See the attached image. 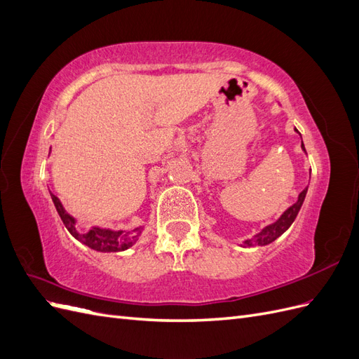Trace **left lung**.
<instances>
[{"label":"left lung","instance_id":"8db88e82","mask_svg":"<svg viewBox=\"0 0 359 359\" xmlns=\"http://www.w3.org/2000/svg\"><path fill=\"white\" fill-rule=\"evenodd\" d=\"M295 132L299 133L297 128H295ZM299 136H301V135H299ZM301 148H302L304 153H306V148H304V144H301ZM307 190H309V187L304 189V190L299 193V196H298L297 202L293 203L292 206H289V208H287L283 214H281L274 223H271V224L265 226L262 231L257 232V233L253 235L252 238H247V240H244L243 244H240V245H241V247H255V245L264 247V245H268V244H271L273 241H276L278 236L283 235V233L289 229L290 224H292L293 222H295L297 215H298V212H299V210H301V206H302V203H304V199H306Z\"/></svg>","mask_w":359,"mask_h":359}]
</instances>
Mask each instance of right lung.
<instances>
[{"mask_svg":"<svg viewBox=\"0 0 359 359\" xmlns=\"http://www.w3.org/2000/svg\"><path fill=\"white\" fill-rule=\"evenodd\" d=\"M50 198L53 205H55L64 226L67 227V231L72 233V236H74L76 240L82 243L83 245L90 247L91 250H95V252H100V253L124 252V250L135 245L136 241L139 240L140 233H142V227L140 226L135 227L133 231H114V229H106V227L93 226L88 232H79L78 227H76V219L66 211L61 201L53 193H50Z\"/></svg>","mask_w":359,"mask_h":359,"instance_id":"obj_1","label":"right lung"}]
</instances>
